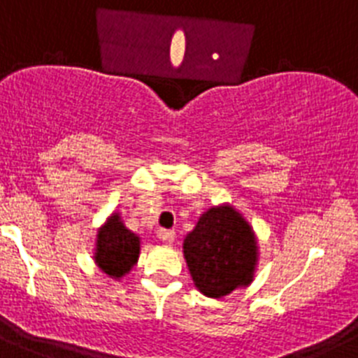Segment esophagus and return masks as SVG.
Instances as JSON below:
<instances>
[{
    "label": "esophagus",
    "instance_id": "esophagus-1",
    "mask_svg": "<svg viewBox=\"0 0 358 358\" xmlns=\"http://www.w3.org/2000/svg\"><path fill=\"white\" fill-rule=\"evenodd\" d=\"M157 238L164 243H172L176 238V231L172 229H157Z\"/></svg>",
    "mask_w": 358,
    "mask_h": 358
}]
</instances>
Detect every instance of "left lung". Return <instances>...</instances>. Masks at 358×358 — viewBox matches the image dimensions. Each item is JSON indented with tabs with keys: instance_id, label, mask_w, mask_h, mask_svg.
Listing matches in <instances>:
<instances>
[{
	"instance_id": "1",
	"label": "left lung",
	"mask_w": 358,
	"mask_h": 358,
	"mask_svg": "<svg viewBox=\"0 0 358 358\" xmlns=\"http://www.w3.org/2000/svg\"><path fill=\"white\" fill-rule=\"evenodd\" d=\"M182 251L195 287L208 297L227 296L249 285L255 276V231L229 204L204 211L194 231L186 235Z\"/></svg>"
}]
</instances>
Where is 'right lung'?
<instances>
[{
	"label": "right lung",
	"mask_w": 358,
	"mask_h": 358,
	"mask_svg": "<svg viewBox=\"0 0 358 358\" xmlns=\"http://www.w3.org/2000/svg\"><path fill=\"white\" fill-rule=\"evenodd\" d=\"M140 258V236L125 227L118 213H113L98 229L94 264L109 278L120 280Z\"/></svg>",
	"instance_id": "right-lung-1"
}]
</instances>
